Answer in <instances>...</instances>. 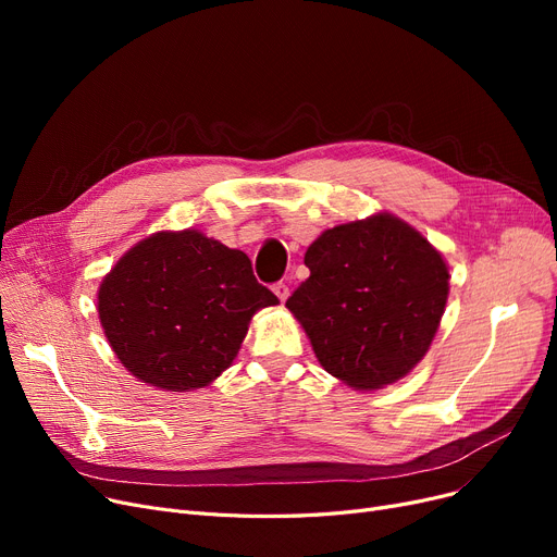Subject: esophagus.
<instances>
[{"label": "esophagus", "mask_w": 557, "mask_h": 557, "mask_svg": "<svg viewBox=\"0 0 557 557\" xmlns=\"http://www.w3.org/2000/svg\"><path fill=\"white\" fill-rule=\"evenodd\" d=\"M273 294L280 298V302H286V298H288V284H284V282L273 284Z\"/></svg>", "instance_id": "obj_1"}]
</instances>
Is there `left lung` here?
<instances>
[{
    "mask_svg": "<svg viewBox=\"0 0 557 557\" xmlns=\"http://www.w3.org/2000/svg\"><path fill=\"white\" fill-rule=\"evenodd\" d=\"M311 275L286 300L332 376L379 391L429 352L449 298V267L391 212L325 230L307 248Z\"/></svg>",
    "mask_w": 557,
    "mask_h": 557,
    "instance_id": "8db88e82",
    "label": "left lung"
}]
</instances>
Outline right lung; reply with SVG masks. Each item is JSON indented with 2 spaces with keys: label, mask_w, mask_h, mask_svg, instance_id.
I'll return each instance as SVG.
<instances>
[{
  "label": "right lung",
  "mask_w": 557,
  "mask_h": 557,
  "mask_svg": "<svg viewBox=\"0 0 557 557\" xmlns=\"http://www.w3.org/2000/svg\"><path fill=\"white\" fill-rule=\"evenodd\" d=\"M275 305L246 252L191 227L137 242L97 294L116 359L139 382L171 393L210 386L239 355L252 315Z\"/></svg>",
  "instance_id": "add662e5"
}]
</instances>
